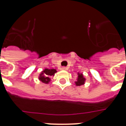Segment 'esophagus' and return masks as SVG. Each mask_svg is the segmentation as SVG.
<instances>
[{
	"instance_id": "34e87169",
	"label": "esophagus",
	"mask_w": 126,
	"mask_h": 126,
	"mask_svg": "<svg viewBox=\"0 0 126 126\" xmlns=\"http://www.w3.org/2000/svg\"><path fill=\"white\" fill-rule=\"evenodd\" d=\"M61 70H63V71H66V70H67V67H61Z\"/></svg>"
}]
</instances>
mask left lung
<instances>
[{"instance_id": "8db88e82", "label": "left lung", "mask_w": 126, "mask_h": 126, "mask_svg": "<svg viewBox=\"0 0 126 126\" xmlns=\"http://www.w3.org/2000/svg\"><path fill=\"white\" fill-rule=\"evenodd\" d=\"M85 80L86 79L83 77L82 74H80L79 73L78 74V79H77V81L75 82V84L77 86H81V85H83L85 82Z\"/></svg>"}]
</instances>
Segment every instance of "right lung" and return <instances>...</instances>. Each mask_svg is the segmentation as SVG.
Returning <instances> with one entry per match:
<instances>
[{"label":"right lung","instance_id":"obj_1","mask_svg":"<svg viewBox=\"0 0 126 126\" xmlns=\"http://www.w3.org/2000/svg\"><path fill=\"white\" fill-rule=\"evenodd\" d=\"M55 73H57V71L54 69H45L40 75L39 80L43 83L48 84L49 81H50V77L51 76H54Z\"/></svg>","mask_w":126,"mask_h":126}]
</instances>
